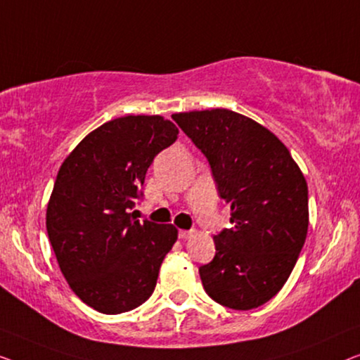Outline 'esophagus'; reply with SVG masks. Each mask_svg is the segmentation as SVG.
I'll return each mask as SVG.
<instances>
[{
	"mask_svg": "<svg viewBox=\"0 0 360 360\" xmlns=\"http://www.w3.org/2000/svg\"><path fill=\"white\" fill-rule=\"evenodd\" d=\"M192 235H194V231H192V230H179L181 240H189Z\"/></svg>",
	"mask_w": 360,
	"mask_h": 360,
	"instance_id": "34e87169",
	"label": "esophagus"
}]
</instances>
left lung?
Wrapping results in <instances>:
<instances>
[{
  "mask_svg": "<svg viewBox=\"0 0 360 360\" xmlns=\"http://www.w3.org/2000/svg\"><path fill=\"white\" fill-rule=\"evenodd\" d=\"M209 160L233 229L214 236L215 257L199 267L212 300L233 310L269 302L295 267L308 231V186L287 146L229 109L173 114Z\"/></svg>",
  "mask_w": 360,
  "mask_h": 360,
  "instance_id": "8db88e82",
  "label": "left lung"
}]
</instances>
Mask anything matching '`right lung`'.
<instances>
[{
	"instance_id": "obj_1",
	"label": "right lung",
	"mask_w": 360,
	"mask_h": 360,
	"mask_svg": "<svg viewBox=\"0 0 360 360\" xmlns=\"http://www.w3.org/2000/svg\"><path fill=\"white\" fill-rule=\"evenodd\" d=\"M179 130L161 115L109 120L60 166L47 205V233L60 271L86 305L117 315L148 300L174 225L134 219L145 174Z\"/></svg>"
}]
</instances>
